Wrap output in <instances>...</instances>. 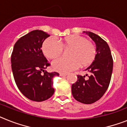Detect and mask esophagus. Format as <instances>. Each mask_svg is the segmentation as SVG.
Listing matches in <instances>:
<instances>
[{"label": "esophagus", "mask_w": 127, "mask_h": 127, "mask_svg": "<svg viewBox=\"0 0 127 127\" xmlns=\"http://www.w3.org/2000/svg\"><path fill=\"white\" fill-rule=\"evenodd\" d=\"M59 75H60V76L64 77V76H66L67 73H59Z\"/></svg>", "instance_id": "1"}]
</instances>
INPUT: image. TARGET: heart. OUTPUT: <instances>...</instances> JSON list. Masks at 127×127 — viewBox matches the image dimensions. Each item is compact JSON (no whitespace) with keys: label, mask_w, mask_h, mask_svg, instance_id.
Masks as SVG:
<instances>
[{"label":"heart","mask_w":127,"mask_h":127,"mask_svg":"<svg viewBox=\"0 0 127 127\" xmlns=\"http://www.w3.org/2000/svg\"><path fill=\"white\" fill-rule=\"evenodd\" d=\"M69 57H61L53 62V67L59 72H68L75 70L79 66H85L93 61L96 54V48L92 41L84 36L73 34L67 36L59 42L50 37L42 44V52L49 59L61 55L63 48H69Z\"/></svg>","instance_id":"1"}]
</instances>
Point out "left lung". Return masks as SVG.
Listing matches in <instances>:
<instances>
[{"mask_svg": "<svg viewBox=\"0 0 127 127\" xmlns=\"http://www.w3.org/2000/svg\"><path fill=\"white\" fill-rule=\"evenodd\" d=\"M96 44L97 54L87 70L88 78L77 75V81L72 85L75 99L84 104H92L101 99L106 92L111 79L113 59L109 46L105 40L92 32H86Z\"/></svg>", "mask_w": 127, "mask_h": 127, "instance_id": "8db88e82", "label": "left lung"}]
</instances>
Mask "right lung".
Listing matches in <instances>:
<instances>
[{
    "label": "right lung",
    "mask_w": 127,
    "mask_h": 127,
    "mask_svg": "<svg viewBox=\"0 0 127 127\" xmlns=\"http://www.w3.org/2000/svg\"><path fill=\"white\" fill-rule=\"evenodd\" d=\"M50 35L33 30L22 36L15 44L11 62L13 77L21 93L34 101H43L54 94L52 79L59 74L45 71L50 64L41 50L44 40Z\"/></svg>",
    "instance_id": "add662e5"
}]
</instances>
